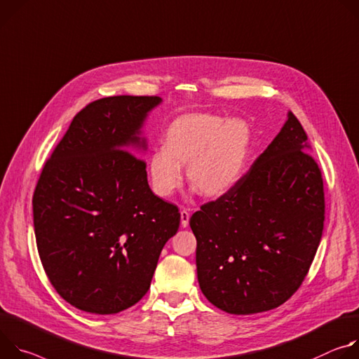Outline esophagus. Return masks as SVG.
I'll list each match as a JSON object with an SVG mask.
<instances>
[{
    "instance_id": "34e87169",
    "label": "esophagus",
    "mask_w": 359,
    "mask_h": 359,
    "mask_svg": "<svg viewBox=\"0 0 359 359\" xmlns=\"http://www.w3.org/2000/svg\"><path fill=\"white\" fill-rule=\"evenodd\" d=\"M188 224H189V212H188L187 210H182V211H181V225H182L184 228H187Z\"/></svg>"
}]
</instances>
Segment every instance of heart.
<instances>
[{
    "label": "heart",
    "mask_w": 359,
    "mask_h": 359,
    "mask_svg": "<svg viewBox=\"0 0 359 359\" xmlns=\"http://www.w3.org/2000/svg\"><path fill=\"white\" fill-rule=\"evenodd\" d=\"M252 152V131L241 118L212 114L181 115L168 126L164 147L148 156L152 191L172 196L188 180L204 196L218 198L232 191L247 172Z\"/></svg>",
    "instance_id": "obj_1"
}]
</instances>
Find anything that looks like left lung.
Here are the masks:
<instances>
[{
    "mask_svg": "<svg viewBox=\"0 0 359 359\" xmlns=\"http://www.w3.org/2000/svg\"><path fill=\"white\" fill-rule=\"evenodd\" d=\"M308 137L290 111L232 191L192 214L198 283L235 315L273 309L301 287L324 229V184Z\"/></svg>",
    "mask_w": 359,
    "mask_h": 359,
    "instance_id": "1",
    "label": "left lung"
}]
</instances>
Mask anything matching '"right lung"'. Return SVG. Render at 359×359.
<instances>
[{
  "mask_svg": "<svg viewBox=\"0 0 359 359\" xmlns=\"http://www.w3.org/2000/svg\"><path fill=\"white\" fill-rule=\"evenodd\" d=\"M161 102L116 95L88 104L39 175L38 254L55 291L81 311L108 315L137 304L180 228L178 208L151 191L144 159L130 154L147 151L142 127Z\"/></svg>",
  "mask_w": 359,
  "mask_h": 359,
  "instance_id": "obj_1",
  "label": "right lung"
}]
</instances>
